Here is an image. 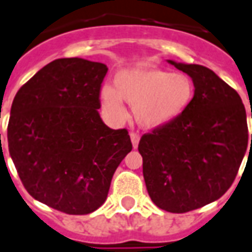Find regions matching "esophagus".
Listing matches in <instances>:
<instances>
[{"label":"esophagus","mask_w":252,"mask_h":252,"mask_svg":"<svg viewBox=\"0 0 252 252\" xmlns=\"http://www.w3.org/2000/svg\"><path fill=\"white\" fill-rule=\"evenodd\" d=\"M131 141H132V147L133 148H137L139 145V141H140V136L135 133V132H131Z\"/></svg>","instance_id":"obj_1"}]
</instances>
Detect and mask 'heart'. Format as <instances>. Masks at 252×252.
I'll use <instances>...</instances> for the list:
<instances>
[{"label": "heart", "instance_id": "heart-1", "mask_svg": "<svg viewBox=\"0 0 252 252\" xmlns=\"http://www.w3.org/2000/svg\"><path fill=\"white\" fill-rule=\"evenodd\" d=\"M195 96V84L186 73H171L151 66L123 69L115 76V87L100 92L102 107L112 116H126L124 100L133 107L137 124L145 129L167 126L183 115Z\"/></svg>", "mask_w": 252, "mask_h": 252}]
</instances>
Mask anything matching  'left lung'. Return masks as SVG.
I'll list each match as a JSON object with an SVG mask.
<instances>
[{
    "mask_svg": "<svg viewBox=\"0 0 252 252\" xmlns=\"http://www.w3.org/2000/svg\"><path fill=\"white\" fill-rule=\"evenodd\" d=\"M168 63L192 79L195 96L182 116L143 136L139 152L152 202L183 214L215 202L231 187L247 151L249 129L242 98L215 72Z\"/></svg>",
    "mask_w": 252,
    "mask_h": 252,
    "instance_id": "obj_1",
    "label": "left lung"
}]
</instances>
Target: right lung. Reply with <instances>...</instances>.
I'll return each mask as SVG.
<instances>
[{
	"instance_id": "1",
	"label": "right lung",
	"mask_w": 252,
	"mask_h": 252,
	"mask_svg": "<svg viewBox=\"0 0 252 252\" xmlns=\"http://www.w3.org/2000/svg\"><path fill=\"white\" fill-rule=\"evenodd\" d=\"M107 72L105 64L79 57L55 60L13 100L7 144L18 176L36 200L69 215L104 204L132 150L128 131L112 129L98 113Z\"/></svg>"
}]
</instances>
